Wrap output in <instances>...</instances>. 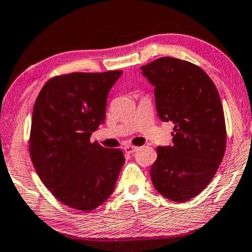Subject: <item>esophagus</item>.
I'll list each match as a JSON object with an SVG mask.
<instances>
[{
    "label": "esophagus",
    "instance_id": "1",
    "mask_svg": "<svg viewBox=\"0 0 252 252\" xmlns=\"http://www.w3.org/2000/svg\"><path fill=\"white\" fill-rule=\"evenodd\" d=\"M124 150H125L126 153L131 154V153L136 152V151L138 150V148H137V146H133V145H126L125 148H124Z\"/></svg>",
    "mask_w": 252,
    "mask_h": 252
}]
</instances>
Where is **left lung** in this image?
Segmentation results:
<instances>
[{
  "instance_id": "1",
  "label": "left lung",
  "mask_w": 252,
  "mask_h": 252,
  "mask_svg": "<svg viewBox=\"0 0 252 252\" xmlns=\"http://www.w3.org/2000/svg\"><path fill=\"white\" fill-rule=\"evenodd\" d=\"M141 69L154 87L158 118L175 124L173 144L157 149L151 180L165 198L187 202L211 183L225 151L219 91L202 68L173 57H161Z\"/></svg>"
}]
</instances>
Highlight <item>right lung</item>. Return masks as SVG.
I'll return each mask as SVG.
<instances>
[{
  "label": "right lung",
  "instance_id": "add662e5",
  "mask_svg": "<svg viewBox=\"0 0 252 252\" xmlns=\"http://www.w3.org/2000/svg\"><path fill=\"white\" fill-rule=\"evenodd\" d=\"M123 71L71 73L50 79L33 106L30 157L49 191L74 210L90 212L114 192L125 158L90 143L104 123L107 96Z\"/></svg>",
  "mask_w": 252,
  "mask_h": 252
}]
</instances>
